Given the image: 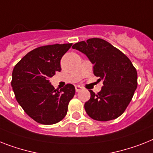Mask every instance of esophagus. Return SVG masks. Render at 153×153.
Masks as SVG:
<instances>
[{
	"label": "esophagus",
	"mask_w": 153,
	"mask_h": 153,
	"mask_svg": "<svg viewBox=\"0 0 153 153\" xmlns=\"http://www.w3.org/2000/svg\"><path fill=\"white\" fill-rule=\"evenodd\" d=\"M75 89H76V92H79V91H80L82 90V88L81 87H80V86H79V85H76L75 87Z\"/></svg>",
	"instance_id": "1"
}]
</instances>
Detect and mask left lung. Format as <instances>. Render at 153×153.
<instances>
[{
	"mask_svg": "<svg viewBox=\"0 0 153 153\" xmlns=\"http://www.w3.org/2000/svg\"><path fill=\"white\" fill-rule=\"evenodd\" d=\"M87 55L94 65V74L103 80L101 91H92L84 104L86 113L98 121L117 119L123 113L137 86L136 69L119 49L100 38H91L72 47Z\"/></svg>",
	"mask_w": 153,
	"mask_h": 153,
	"instance_id": "8db88e82",
	"label": "left lung"
}]
</instances>
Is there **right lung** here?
<instances>
[{
  "label": "right lung",
  "mask_w": 153,
  "mask_h": 153,
  "mask_svg": "<svg viewBox=\"0 0 153 153\" xmlns=\"http://www.w3.org/2000/svg\"><path fill=\"white\" fill-rule=\"evenodd\" d=\"M72 44L39 47L27 53L15 65L11 87L16 100L25 113L41 124H54L65 117L69 101L75 94L73 84L60 91L50 78L61 71L62 57Z\"/></svg>",
  "instance_id": "add662e5"
}]
</instances>
